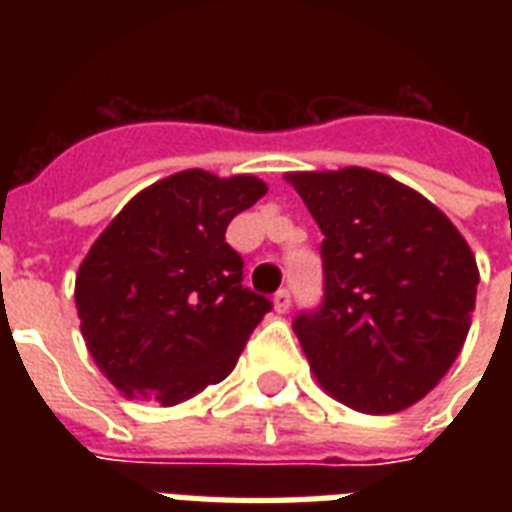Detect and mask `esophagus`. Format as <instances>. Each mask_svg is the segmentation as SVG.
<instances>
[{
  "mask_svg": "<svg viewBox=\"0 0 512 512\" xmlns=\"http://www.w3.org/2000/svg\"><path fill=\"white\" fill-rule=\"evenodd\" d=\"M289 305H292V295H289V289H279V292L273 295V308H276V313H287Z\"/></svg>",
  "mask_w": 512,
  "mask_h": 512,
  "instance_id": "obj_1",
  "label": "esophagus"
}]
</instances>
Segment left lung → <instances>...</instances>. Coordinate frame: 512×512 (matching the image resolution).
Instances as JSON below:
<instances>
[{"label": "left lung", "instance_id": "8db88e82", "mask_svg": "<svg viewBox=\"0 0 512 512\" xmlns=\"http://www.w3.org/2000/svg\"><path fill=\"white\" fill-rule=\"evenodd\" d=\"M324 233V305L295 335L329 396L364 414L417 404L460 356L478 265L441 209L366 167L287 172Z\"/></svg>", "mask_w": 512, "mask_h": 512}]
</instances>
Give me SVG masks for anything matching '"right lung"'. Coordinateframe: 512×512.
<instances>
[{"label":"right lung","mask_w":512,"mask_h":512,"mask_svg":"<svg viewBox=\"0 0 512 512\" xmlns=\"http://www.w3.org/2000/svg\"><path fill=\"white\" fill-rule=\"evenodd\" d=\"M265 193L255 175L175 172L95 239L76 271V313L119 393L175 406L233 372L271 303L241 287L225 228Z\"/></svg>","instance_id":"obj_1"}]
</instances>
